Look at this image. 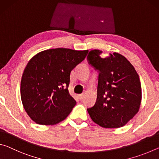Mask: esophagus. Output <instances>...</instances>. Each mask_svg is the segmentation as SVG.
I'll list each match as a JSON object with an SVG mask.
<instances>
[{"label": "esophagus", "mask_w": 159, "mask_h": 159, "mask_svg": "<svg viewBox=\"0 0 159 159\" xmlns=\"http://www.w3.org/2000/svg\"><path fill=\"white\" fill-rule=\"evenodd\" d=\"M83 96H84V95H83V94H80V95H79V98L80 99H81L83 98Z\"/></svg>", "instance_id": "obj_1"}]
</instances>
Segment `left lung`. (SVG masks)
<instances>
[{"label":"left lung","mask_w":159,"mask_h":159,"mask_svg":"<svg viewBox=\"0 0 159 159\" xmlns=\"http://www.w3.org/2000/svg\"><path fill=\"white\" fill-rule=\"evenodd\" d=\"M102 50H93L89 64L99 71L98 98L88 112L93 122L104 128L125 125L139 111L142 88L139 75L132 64L118 52L102 58Z\"/></svg>","instance_id":"left-lung-1"}]
</instances>
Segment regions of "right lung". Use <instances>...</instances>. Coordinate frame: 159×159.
Masks as SVG:
<instances>
[{"label": "right lung", "mask_w": 159, "mask_h": 159, "mask_svg": "<svg viewBox=\"0 0 159 159\" xmlns=\"http://www.w3.org/2000/svg\"><path fill=\"white\" fill-rule=\"evenodd\" d=\"M88 50L55 48L40 52L26 64L20 95L26 114L40 125H55L68 116L76 102L70 95V74Z\"/></svg>", "instance_id": "right-lung-1"}]
</instances>
